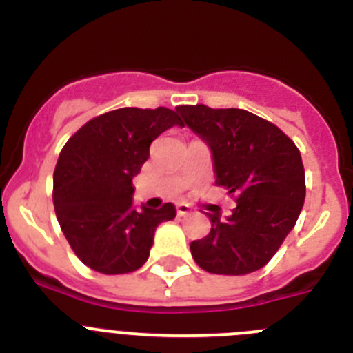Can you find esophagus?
I'll return each mask as SVG.
<instances>
[{
	"label": "esophagus",
	"mask_w": 353,
	"mask_h": 353,
	"mask_svg": "<svg viewBox=\"0 0 353 353\" xmlns=\"http://www.w3.org/2000/svg\"><path fill=\"white\" fill-rule=\"evenodd\" d=\"M176 214L180 215V217H183V215H189L191 214V207L187 203H179L176 205Z\"/></svg>",
	"instance_id": "obj_1"
}]
</instances>
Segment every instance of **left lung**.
I'll return each mask as SVG.
<instances>
[{
	"label": "left lung",
	"mask_w": 353,
	"mask_h": 353,
	"mask_svg": "<svg viewBox=\"0 0 353 353\" xmlns=\"http://www.w3.org/2000/svg\"><path fill=\"white\" fill-rule=\"evenodd\" d=\"M212 150L215 185L226 187L236 207L226 221L210 214L212 230L191 242L196 263L210 274L242 276L269 263L299 219L305 174L295 143L270 121L244 109L179 105Z\"/></svg>",
	"instance_id": "1"
}]
</instances>
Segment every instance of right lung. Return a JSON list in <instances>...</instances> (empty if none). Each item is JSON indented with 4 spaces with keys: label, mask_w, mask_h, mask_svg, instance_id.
I'll list each match as a JSON object with an SVG mask.
<instances>
[{
    "label": "right lung",
    "mask_w": 353,
    "mask_h": 353,
    "mask_svg": "<svg viewBox=\"0 0 353 353\" xmlns=\"http://www.w3.org/2000/svg\"><path fill=\"white\" fill-rule=\"evenodd\" d=\"M182 125L168 108H121L92 118L61 148L52 176L56 217L72 251L101 274H129L150 256L171 203L134 210L132 179L164 130Z\"/></svg>",
    "instance_id": "1"
}]
</instances>
